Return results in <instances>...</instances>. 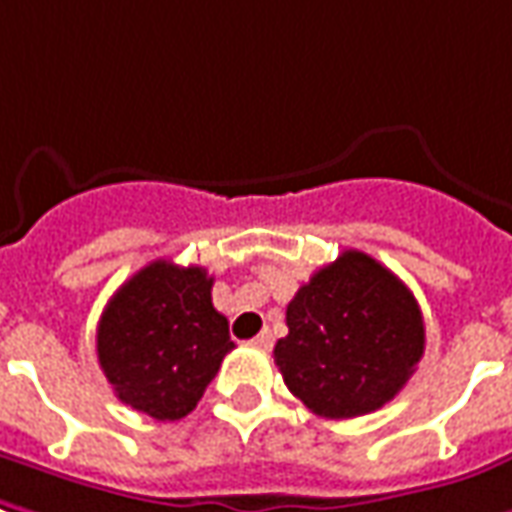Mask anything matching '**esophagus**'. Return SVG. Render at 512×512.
<instances>
[{
  "mask_svg": "<svg viewBox=\"0 0 512 512\" xmlns=\"http://www.w3.org/2000/svg\"><path fill=\"white\" fill-rule=\"evenodd\" d=\"M252 344H255V347H260V350H269L271 344H274V336H271L269 330H263L260 336H255V339H252Z\"/></svg>",
  "mask_w": 512,
  "mask_h": 512,
  "instance_id": "esophagus-1",
  "label": "esophagus"
}]
</instances>
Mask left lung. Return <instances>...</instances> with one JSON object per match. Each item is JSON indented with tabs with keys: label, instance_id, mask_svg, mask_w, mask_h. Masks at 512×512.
Instances as JSON below:
<instances>
[{
	"label": "left lung",
	"instance_id": "8db88e82",
	"mask_svg": "<svg viewBox=\"0 0 512 512\" xmlns=\"http://www.w3.org/2000/svg\"><path fill=\"white\" fill-rule=\"evenodd\" d=\"M285 325L274 364L285 387L330 420L370 415L392 401L426 347L415 294L356 249L300 285Z\"/></svg>",
	"mask_w": 512,
	"mask_h": 512
}]
</instances>
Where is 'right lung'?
Wrapping results in <instances>:
<instances>
[{"label": "right lung", "instance_id": "1", "mask_svg": "<svg viewBox=\"0 0 512 512\" xmlns=\"http://www.w3.org/2000/svg\"><path fill=\"white\" fill-rule=\"evenodd\" d=\"M201 266L154 260L125 280L97 325V361L117 398L154 420H179L201 401L235 342L212 305Z\"/></svg>", "mask_w": 512, "mask_h": 512}]
</instances>
